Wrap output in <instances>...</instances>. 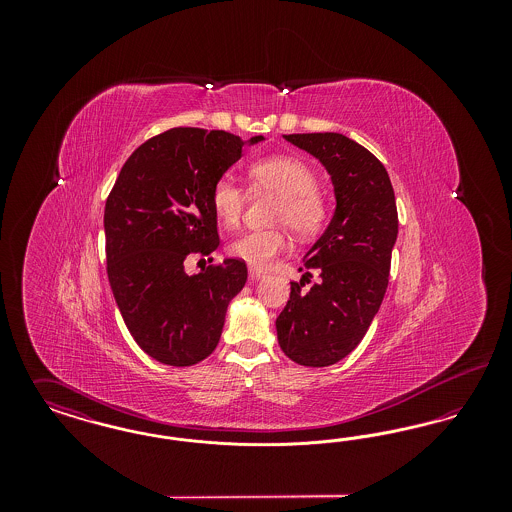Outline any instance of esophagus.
I'll return each mask as SVG.
<instances>
[{"mask_svg": "<svg viewBox=\"0 0 512 512\" xmlns=\"http://www.w3.org/2000/svg\"><path fill=\"white\" fill-rule=\"evenodd\" d=\"M249 278H251V280L265 278V272H263V270H259V268H249Z\"/></svg>", "mask_w": 512, "mask_h": 512, "instance_id": "34e87169", "label": "esophagus"}]
</instances>
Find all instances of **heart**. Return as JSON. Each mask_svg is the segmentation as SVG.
Listing matches in <instances>:
<instances>
[{"label": "heart", "instance_id": "b5f03b06", "mask_svg": "<svg viewBox=\"0 0 512 512\" xmlns=\"http://www.w3.org/2000/svg\"><path fill=\"white\" fill-rule=\"evenodd\" d=\"M251 190L278 195L274 220L284 224L299 238H313L328 219V201L318 192L317 174L292 155H274L259 159L249 167ZM247 192L232 178L220 176L211 190V205L217 219L236 226L244 215ZM290 245L288 234L280 228L251 230L228 245L232 257L253 268H267Z\"/></svg>", "mask_w": 512, "mask_h": 512}]
</instances>
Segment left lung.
Segmentation results:
<instances>
[{
    "instance_id": "8db88e82",
    "label": "left lung",
    "mask_w": 512,
    "mask_h": 512,
    "mask_svg": "<svg viewBox=\"0 0 512 512\" xmlns=\"http://www.w3.org/2000/svg\"><path fill=\"white\" fill-rule=\"evenodd\" d=\"M284 138L324 165L336 211L305 253V274L292 282L290 299L276 318L278 343L297 365L330 366L365 338L388 290L399 224L395 195L386 167L347 136L315 132ZM311 269L318 270L319 282L303 291Z\"/></svg>"
}]
</instances>
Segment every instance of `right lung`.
Segmentation results:
<instances>
[{
    "instance_id": "obj_1",
    "label": "right lung",
    "mask_w": 512,
    "mask_h": 512,
    "mask_svg": "<svg viewBox=\"0 0 512 512\" xmlns=\"http://www.w3.org/2000/svg\"><path fill=\"white\" fill-rule=\"evenodd\" d=\"M263 140L171 128L128 157L107 197L109 284L132 338L163 365H195L219 345L228 303L242 292L247 267L224 259L190 276L184 261L219 247L211 190L245 144Z\"/></svg>"
}]
</instances>
